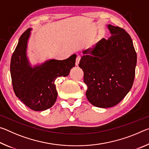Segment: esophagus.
<instances>
[{"label":"esophagus","instance_id":"esophagus-1","mask_svg":"<svg viewBox=\"0 0 149 149\" xmlns=\"http://www.w3.org/2000/svg\"><path fill=\"white\" fill-rule=\"evenodd\" d=\"M79 60H80V56H77L76 58V60H75V65H76V66H77L78 64H79Z\"/></svg>","mask_w":149,"mask_h":149}]
</instances>
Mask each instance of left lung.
<instances>
[{
	"label": "left lung",
	"mask_w": 149,
	"mask_h": 149,
	"mask_svg": "<svg viewBox=\"0 0 149 149\" xmlns=\"http://www.w3.org/2000/svg\"><path fill=\"white\" fill-rule=\"evenodd\" d=\"M112 35L83 51L79 66L84 73L86 97L99 108L118 104L132 89L137 54L130 35L120 27L108 25Z\"/></svg>",
	"instance_id": "8db88e82"
}]
</instances>
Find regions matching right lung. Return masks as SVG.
<instances>
[{
	"label": "right lung",
	"mask_w": 149,
	"mask_h": 149,
	"mask_svg": "<svg viewBox=\"0 0 149 149\" xmlns=\"http://www.w3.org/2000/svg\"><path fill=\"white\" fill-rule=\"evenodd\" d=\"M31 30L27 29L21 35L12 56V84L15 95L24 104L34 111H42L52 107L56 102L58 93L55 80L69 75L75 66L76 55L63 60H49L31 67L26 54Z\"/></svg>",
	"instance_id": "right-lung-1"
}]
</instances>
